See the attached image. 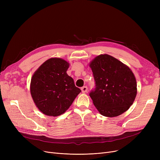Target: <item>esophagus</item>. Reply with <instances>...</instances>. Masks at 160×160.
<instances>
[{
    "mask_svg": "<svg viewBox=\"0 0 160 160\" xmlns=\"http://www.w3.org/2000/svg\"><path fill=\"white\" fill-rule=\"evenodd\" d=\"M81 90H82V93H86V92L88 91V87L87 86H83L81 88Z\"/></svg>",
    "mask_w": 160,
    "mask_h": 160,
    "instance_id": "34e87169",
    "label": "esophagus"
}]
</instances>
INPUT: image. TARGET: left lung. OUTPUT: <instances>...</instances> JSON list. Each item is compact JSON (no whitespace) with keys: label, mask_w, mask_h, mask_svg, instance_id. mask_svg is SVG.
Wrapping results in <instances>:
<instances>
[{"label":"left lung","mask_w":160,"mask_h":160,"mask_svg":"<svg viewBox=\"0 0 160 160\" xmlns=\"http://www.w3.org/2000/svg\"><path fill=\"white\" fill-rule=\"evenodd\" d=\"M89 67L96 84L89 96L99 113L114 117L127 111L138 91L136 79L130 67L106 54L96 56Z\"/></svg>","instance_id":"left-lung-1"}]
</instances>
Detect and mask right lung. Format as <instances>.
<instances>
[{
    "label": "right lung",
    "mask_w": 160,
    "mask_h": 160,
    "mask_svg": "<svg viewBox=\"0 0 160 160\" xmlns=\"http://www.w3.org/2000/svg\"><path fill=\"white\" fill-rule=\"evenodd\" d=\"M69 63L60 58H51L41 64L33 73L30 93L39 110L57 117L64 113L81 90L67 74Z\"/></svg>",
    "instance_id": "add662e5"
}]
</instances>
